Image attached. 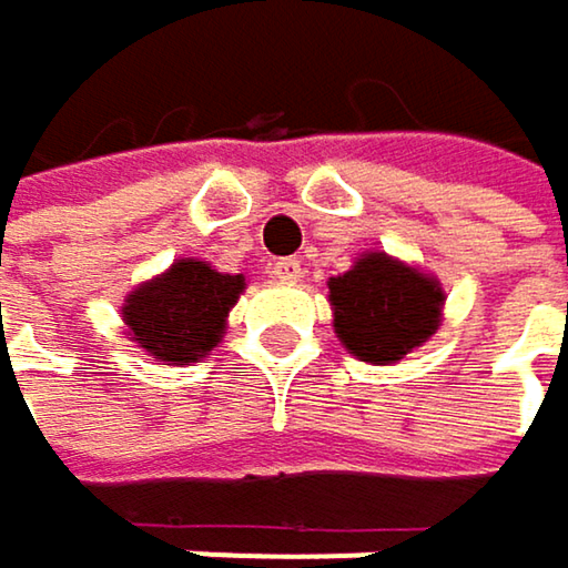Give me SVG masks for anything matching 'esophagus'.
<instances>
[{
    "instance_id": "34e87169",
    "label": "esophagus",
    "mask_w": 568,
    "mask_h": 568,
    "mask_svg": "<svg viewBox=\"0 0 568 568\" xmlns=\"http://www.w3.org/2000/svg\"><path fill=\"white\" fill-rule=\"evenodd\" d=\"M271 274H274L281 284H297V281L304 277V267H301L297 257H281V261H274Z\"/></svg>"
}]
</instances>
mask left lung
<instances>
[{"mask_svg":"<svg viewBox=\"0 0 568 568\" xmlns=\"http://www.w3.org/2000/svg\"><path fill=\"white\" fill-rule=\"evenodd\" d=\"M334 331L367 364H397L439 327L443 287L436 277L384 251L361 254L347 274L331 277Z\"/></svg>","mask_w":568,"mask_h":568,"instance_id":"left-lung-1","label":"left lung"}]
</instances>
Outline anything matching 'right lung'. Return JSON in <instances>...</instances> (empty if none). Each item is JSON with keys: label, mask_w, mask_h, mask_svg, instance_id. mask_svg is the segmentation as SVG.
<instances>
[{"label": "right lung", "mask_w": 568, "mask_h": 568, "mask_svg": "<svg viewBox=\"0 0 568 568\" xmlns=\"http://www.w3.org/2000/svg\"><path fill=\"white\" fill-rule=\"evenodd\" d=\"M244 274H221L207 261L181 257L125 297L129 337L164 364H197L217 347Z\"/></svg>", "instance_id": "1"}]
</instances>
